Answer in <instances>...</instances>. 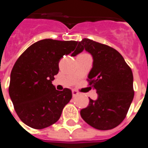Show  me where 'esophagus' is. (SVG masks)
Masks as SVG:
<instances>
[{
    "mask_svg": "<svg viewBox=\"0 0 148 148\" xmlns=\"http://www.w3.org/2000/svg\"><path fill=\"white\" fill-rule=\"evenodd\" d=\"M72 95H73V97H75V96L78 95V92L76 90H72Z\"/></svg>",
    "mask_w": 148,
    "mask_h": 148,
    "instance_id": "obj_1",
    "label": "esophagus"
}]
</instances>
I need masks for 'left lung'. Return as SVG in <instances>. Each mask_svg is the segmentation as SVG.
<instances>
[{"label":"left lung","instance_id":"left-lung-1","mask_svg":"<svg viewBox=\"0 0 148 148\" xmlns=\"http://www.w3.org/2000/svg\"><path fill=\"white\" fill-rule=\"evenodd\" d=\"M77 47L92 55L93 67L87 81L98 95L96 101L90 98L89 105L81 110V117L97 130L114 128L126 117L133 101L131 67L121 54L110 46L84 38L78 42ZM77 52L72 56L77 55Z\"/></svg>","mask_w":148,"mask_h":148}]
</instances>
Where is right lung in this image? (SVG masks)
Instances as JSON below:
<instances>
[{
    "label": "right lung",
    "mask_w": 148,
    "mask_h": 148,
    "mask_svg": "<svg viewBox=\"0 0 148 148\" xmlns=\"http://www.w3.org/2000/svg\"><path fill=\"white\" fill-rule=\"evenodd\" d=\"M77 41L44 39L34 43L20 56L10 73L9 95L19 118L27 126L43 129L60 118L72 98L71 89L60 91L52 84L59 71V61L74 51Z\"/></svg>",
    "instance_id": "obj_1"
}]
</instances>
